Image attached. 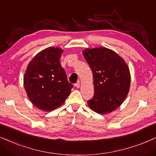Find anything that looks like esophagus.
Instances as JSON below:
<instances>
[{"mask_svg": "<svg viewBox=\"0 0 156 156\" xmlns=\"http://www.w3.org/2000/svg\"><path fill=\"white\" fill-rule=\"evenodd\" d=\"M75 86H76V88H80V83L79 82H78V83H76V84H75Z\"/></svg>", "mask_w": 156, "mask_h": 156, "instance_id": "esophagus-1", "label": "esophagus"}]
</instances>
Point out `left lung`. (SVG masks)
Returning a JSON list of instances; mask_svg holds the SVG:
<instances>
[{
	"mask_svg": "<svg viewBox=\"0 0 156 156\" xmlns=\"http://www.w3.org/2000/svg\"><path fill=\"white\" fill-rule=\"evenodd\" d=\"M94 76V97L88 104L100 114L111 113L123 103L130 87L129 69L117 53L106 47L83 51Z\"/></svg>",
	"mask_w": 156,
	"mask_h": 156,
	"instance_id": "8db88e82",
	"label": "left lung"
}]
</instances>
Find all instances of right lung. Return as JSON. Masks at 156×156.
Listing matches in <instances>:
<instances>
[{"label":"right lung","instance_id":"right-lung-1","mask_svg":"<svg viewBox=\"0 0 156 156\" xmlns=\"http://www.w3.org/2000/svg\"><path fill=\"white\" fill-rule=\"evenodd\" d=\"M62 52L59 47L42 50L30 61L24 74L23 86L28 98L44 112L62 105L73 87L60 62Z\"/></svg>","mask_w":156,"mask_h":156}]
</instances>
